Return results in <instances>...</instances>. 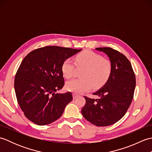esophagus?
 Here are the masks:
<instances>
[{"label":"esophagus","instance_id":"1","mask_svg":"<svg viewBox=\"0 0 152 152\" xmlns=\"http://www.w3.org/2000/svg\"><path fill=\"white\" fill-rule=\"evenodd\" d=\"M78 96V95L76 94V93H73V99H75Z\"/></svg>","mask_w":152,"mask_h":152}]
</instances>
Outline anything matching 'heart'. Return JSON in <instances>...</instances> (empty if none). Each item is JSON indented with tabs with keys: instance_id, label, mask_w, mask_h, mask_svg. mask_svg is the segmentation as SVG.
I'll list each match as a JSON object with an SVG mask.
<instances>
[{
	"instance_id": "b5f03b06",
	"label": "heart",
	"mask_w": 152,
	"mask_h": 152,
	"mask_svg": "<svg viewBox=\"0 0 152 152\" xmlns=\"http://www.w3.org/2000/svg\"><path fill=\"white\" fill-rule=\"evenodd\" d=\"M76 66L84 69L81 73L82 78L70 80L66 88L70 91L80 94L92 88L98 89L105 85L112 73L111 61L93 51H84L74 58H67L63 61L61 70L63 76L69 79L74 76Z\"/></svg>"
}]
</instances>
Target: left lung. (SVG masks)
I'll return each instance as SVG.
<instances>
[{
    "instance_id": "1",
    "label": "left lung",
    "mask_w": 152,
    "mask_h": 152,
    "mask_svg": "<svg viewBox=\"0 0 152 152\" xmlns=\"http://www.w3.org/2000/svg\"><path fill=\"white\" fill-rule=\"evenodd\" d=\"M108 56L112 64V73L106 84L93 93L99 99L84 96L86 104L82 115L99 127L111 125L121 119L133 99L136 78L130 61L124 54L111 48H97Z\"/></svg>"
}]
</instances>
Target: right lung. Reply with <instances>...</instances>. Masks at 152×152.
Here are the masks:
<instances>
[{
	"instance_id": "add662e5",
	"label": "right lung",
	"mask_w": 152,
	"mask_h": 152,
	"mask_svg": "<svg viewBox=\"0 0 152 152\" xmlns=\"http://www.w3.org/2000/svg\"><path fill=\"white\" fill-rule=\"evenodd\" d=\"M81 50L48 46L32 51L22 61L15 76V95L25 117L34 124L53 123L72 100L70 92H56L64 84L63 61Z\"/></svg>"
}]
</instances>
